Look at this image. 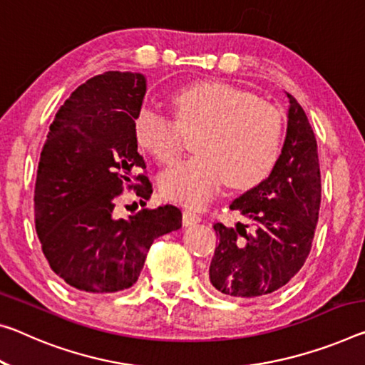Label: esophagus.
Wrapping results in <instances>:
<instances>
[{"label":"esophagus","instance_id":"esophagus-1","mask_svg":"<svg viewBox=\"0 0 365 365\" xmlns=\"http://www.w3.org/2000/svg\"><path fill=\"white\" fill-rule=\"evenodd\" d=\"M201 222V216L198 212H195L192 210H185L183 211V224L185 225H193Z\"/></svg>","mask_w":365,"mask_h":365}]
</instances>
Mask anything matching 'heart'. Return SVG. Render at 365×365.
Instances as JSON below:
<instances>
[{
  "label": "heart",
  "mask_w": 365,
  "mask_h": 365,
  "mask_svg": "<svg viewBox=\"0 0 365 365\" xmlns=\"http://www.w3.org/2000/svg\"><path fill=\"white\" fill-rule=\"evenodd\" d=\"M173 118L143 107L133 135L144 151L164 165L175 164L193 138L195 155L167 170L160 188L167 198L203 206L225 180L247 190L264 182L279 162L284 115L273 103L225 83H196L172 96Z\"/></svg>",
  "instance_id": "1"
}]
</instances>
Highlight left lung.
<instances>
[{"label":"left lung","mask_w":365,"mask_h":365,"mask_svg":"<svg viewBox=\"0 0 365 365\" xmlns=\"http://www.w3.org/2000/svg\"><path fill=\"white\" fill-rule=\"evenodd\" d=\"M287 97L291 108L279 162L264 182L230 205L247 222L214 224L219 245L210 282L230 297H264L287 284L314 242L322 201L317 140L304 108Z\"/></svg>","instance_id":"1"}]
</instances>
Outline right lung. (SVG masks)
Wrapping results in <instances>:
<instances>
[{"label": "right lung", "mask_w": 365, "mask_h": 365, "mask_svg": "<svg viewBox=\"0 0 365 365\" xmlns=\"http://www.w3.org/2000/svg\"><path fill=\"white\" fill-rule=\"evenodd\" d=\"M146 79L140 73L107 71L69 96L55 115L40 154L34 212L50 268L84 292L110 294L138 281L158 237L182 227L173 205L115 217V200L153 193L146 162L138 153L133 120Z\"/></svg>", "instance_id": "add662e5"}]
</instances>
